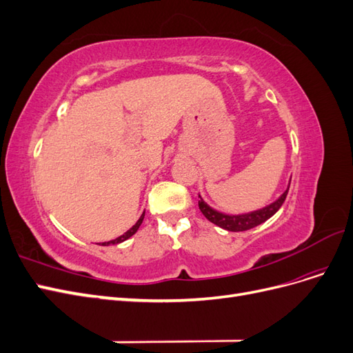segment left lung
I'll list each match as a JSON object with an SVG mask.
<instances>
[{
    "mask_svg": "<svg viewBox=\"0 0 353 353\" xmlns=\"http://www.w3.org/2000/svg\"><path fill=\"white\" fill-rule=\"evenodd\" d=\"M290 187V185H288ZM288 193V188L284 191V193L280 196L279 200H275L274 203H271L270 206H266L263 209L259 210H254L250 213H244V215H225V213H221L215 209H212L209 205H206L203 199L199 196V208L201 210L203 215L206 216V219H209L212 223H215V225L227 230V231H248L250 228L258 227L259 223L265 222L266 219H270L274 213L279 210L283 203L287 197Z\"/></svg>",
    "mask_w": 353,
    "mask_h": 353,
    "instance_id": "8db88e82",
    "label": "left lung"
}]
</instances>
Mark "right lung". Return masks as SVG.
<instances>
[{"mask_svg": "<svg viewBox=\"0 0 353 353\" xmlns=\"http://www.w3.org/2000/svg\"><path fill=\"white\" fill-rule=\"evenodd\" d=\"M143 219H144V213H143V215H141V218L137 221V223H135V225H134L132 228H130V230H128V231H126V232L123 234V236H121V237H117V239H114V240H112V241H108V243H103L101 245H109V244H117V243H122V241L128 240V239H130V237H132V236H134V234L137 232V230H138V228H140V225H141V223H143Z\"/></svg>", "mask_w": 353, "mask_h": 353, "instance_id": "right-lung-1", "label": "right lung"}]
</instances>
